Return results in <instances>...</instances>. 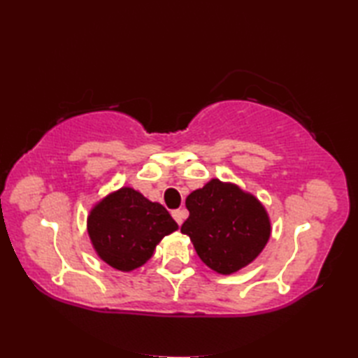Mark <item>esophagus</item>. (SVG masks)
<instances>
[{"label": "esophagus", "instance_id": "34e87169", "mask_svg": "<svg viewBox=\"0 0 358 358\" xmlns=\"http://www.w3.org/2000/svg\"><path fill=\"white\" fill-rule=\"evenodd\" d=\"M172 217L175 222L178 223V226H181V223H183V220L186 217V212L183 209H177V210H172Z\"/></svg>", "mask_w": 358, "mask_h": 358}]
</instances>
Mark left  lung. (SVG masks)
<instances>
[{
    "instance_id": "obj_1",
    "label": "left lung",
    "mask_w": 358,
    "mask_h": 358,
    "mask_svg": "<svg viewBox=\"0 0 358 358\" xmlns=\"http://www.w3.org/2000/svg\"><path fill=\"white\" fill-rule=\"evenodd\" d=\"M189 218L181 232L191 238L201 262L229 275L252 263L271 237L263 204L237 185L212 178L187 195Z\"/></svg>"
}]
</instances>
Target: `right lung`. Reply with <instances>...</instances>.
Masks as SVG:
<instances>
[{"instance_id": "right-lung-1", "label": "right lung", "mask_w": 358, "mask_h": 358, "mask_svg": "<svg viewBox=\"0 0 358 358\" xmlns=\"http://www.w3.org/2000/svg\"><path fill=\"white\" fill-rule=\"evenodd\" d=\"M178 224L159 203H152L132 187L104 196L90 210L87 234L96 255L118 271L140 268L155 246Z\"/></svg>"}]
</instances>
